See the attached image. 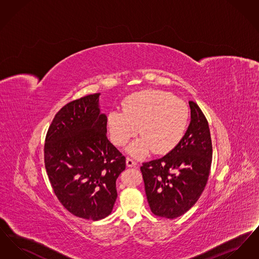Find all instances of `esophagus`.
Wrapping results in <instances>:
<instances>
[{"label":"esophagus","instance_id":"1","mask_svg":"<svg viewBox=\"0 0 259 259\" xmlns=\"http://www.w3.org/2000/svg\"><path fill=\"white\" fill-rule=\"evenodd\" d=\"M126 165H127L128 167H133V166L137 165V161L134 160V159L131 158V157H127V158H126Z\"/></svg>","mask_w":259,"mask_h":259}]
</instances>
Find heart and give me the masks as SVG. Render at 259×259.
<instances>
[{"mask_svg":"<svg viewBox=\"0 0 259 259\" xmlns=\"http://www.w3.org/2000/svg\"><path fill=\"white\" fill-rule=\"evenodd\" d=\"M187 122L185 103L159 90L128 96L122 102V111H110L107 119L111 142L116 146H124L138 131L142 134L128 148L135 156L146 155L152 149L160 154L171 151L182 141Z\"/></svg>","mask_w":259,"mask_h":259,"instance_id":"heart-1","label":"heart"}]
</instances>
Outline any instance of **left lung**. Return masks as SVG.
Returning <instances> with one entry per match:
<instances>
[{"label":"left lung","instance_id":"obj_1","mask_svg":"<svg viewBox=\"0 0 259 259\" xmlns=\"http://www.w3.org/2000/svg\"><path fill=\"white\" fill-rule=\"evenodd\" d=\"M191 121L177 147L141 167L151 211L172 220L185 213L201 196L209 178L212 145L208 120L196 103L189 102Z\"/></svg>","mask_w":259,"mask_h":259}]
</instances>
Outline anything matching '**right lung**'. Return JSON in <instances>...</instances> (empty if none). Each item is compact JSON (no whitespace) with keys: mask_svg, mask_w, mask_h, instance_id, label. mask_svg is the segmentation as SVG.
Returning <instances> with one entry per match:
<instances>
[{"mask_svg":"<svg viewBox=\"0 0 259 259\" xmlns=\"http://www.w3.org/2000/svg\"><path fill=\"white\" fill-rule=\"evenodd\" d=\"M99 93L76 99L55 114L46 136L45 166L52 189L75 217H108L117 197L115 182L125 156L107 138Z\"/></svg>","mask_w":259,"mask_h":259,"instance_id":"1","label":"right lung"}]
</instances>
